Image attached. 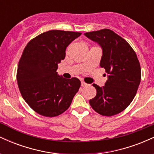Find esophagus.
Listing matches in <instances>:
<instances>
[{
    "label": "esophagus",
    "mask_w": 154,
    "mask_h": 154,
    "mask_svg": "<svg viewBox=\"0 0 154 154\" xmlns=\"http://www.w3.org/2000/svg\"><path fill=\"white\" fill-rule=\"evenodd\" d=\"M87 85H88L87 83L85 82L84 81H81V86H82V87H85V86Z\"/></svg>",
    "instance_id": "obj_1"
}]
</instances>
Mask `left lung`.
I'll list each match as a JSON object with an SVG mask.
<instances>
[{
	"instance_id": "left-lung-1",
	"label": "left lung",
	"mask_w": 154,
	"mask_h": 154,
	"mask_svg": "<svg viewBox=\"0 0 154 154\" xmlns=\"http://www.w3.org/2000/svg\"><path fill=\"white\" fill-rule=\"evenodd\" d=\"M84 35L102 48L100 66L108 74L103 87L93 84L97 93L89 100L90 105L100 115H115L135 98L141 79L139 61L128 42L112 30L103 29Z\"/></svg>"
}]
</instances>
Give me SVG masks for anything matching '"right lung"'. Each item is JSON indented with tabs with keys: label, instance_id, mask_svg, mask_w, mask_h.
Returning <instances> with one entry per match:
<instances>
[{
	"label": "right lung",
	"instance_id": "obj_1",
	"mask_svg": "<svg viewBox=\"0 0 154 154\" xmlns=\"http://www.w3.org/2000/svg\"><path fill=\"white\" fill-rule=\"evenodd\" d=\"M80 32L50 30L30 40L19 60L17 79L24 100L40 115L53 117L71 105L80 87L76 77L63 78L56 72L70 43Z\"/></svg>",
	"mask_w": 154,
	"mask_h": 154
}]
</instances>
